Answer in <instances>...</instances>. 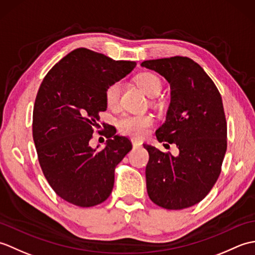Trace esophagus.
Here are the masks:
<instances>
[{"instance_id":"obj_1","label":"esophagus","mask_w":255,"mask_h":255,"mask_svg":"<svg viewBox=\"0 0 255 255\" xmlns=\"http://www.w3.org/2000/svg\"><path fill=\"white\" fill-rule=\"evenodd\" d=\"M131 142H132L133 148H138V147H140V145L142 144V142H140L139 140H137V139H131Z\"/></svg>"}]
</instances>
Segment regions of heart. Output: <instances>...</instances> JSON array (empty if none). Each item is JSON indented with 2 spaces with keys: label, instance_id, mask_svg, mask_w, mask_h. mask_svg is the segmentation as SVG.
Wrapping results in <instances>:
<instances>
[{
  "label": "heart",
  "instance_id": "obj_1",
  "mask_svg": "<svg viewBox=\"0 0 255 255\" xmlns=\"http://www.w3.org/2000/svg\"><path fill=\"white\" fill-rule=\"evenodd\" d=\"M137 84L149 97H155L162 90V82L158 75L151 72H141L136 78ZM122 92V82L116 81L105 90V101L110 107L118 104ZM119 129L125 134L141 138L148 133L149 128L153 125V117L150 115H125L118 122Z\"/></svg>",
  "mask_w": 255,
  "mask_h": 255
}]
</instances>
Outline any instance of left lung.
<instances>
[{
    "label": "left lung",
    "mask_w": 255,
    "mask_h": 255,
    "mask_svg": "<svg viewBox=\"0 0 255 255\" xmlns=\"http://www.w3.org/2000/svg\"><path fill=\"white\" fill-rule=\"evenodd\" d=\"M171 86L166 121L155 131L160 142L175 143L177 156L143 144L150 199L162 208H188L203 200L217 182L227 150V122L221 95L208 74L187 57L147 60Z\"/></svg>",
    "instance_id": "left-lung-1"
}]
</instances>
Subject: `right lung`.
<instances>
[{
	"mask_svg": "<svg viewBox=\"0 0 255 255\" xmlns=\"http://www.w3.org/2000/svg\"><path fill=\"white\" fill-rule=\"evenodd\" d=\"M134 67L133 61L78 48L42 80L32 112V138L46 180L68 203L92 207L110 197L115 167L132 144L104 123L106 147L99 151L90 141L100 127V113L107 108L106 88Z\"/></svg>",
	"mask_w": 255,
	"mask_h": 255,
	"instance_id": "1",
	"label": "right lung"
}]
</instances>
